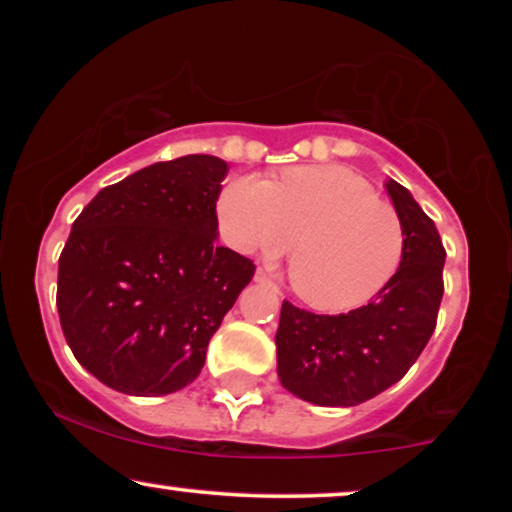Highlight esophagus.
I'll return each mask as SVG.
<instances>
[{"label":"esophagus","mask_w":512,"mask_h":512,"mask_svg":"<svg viewBox=\"0 0 512 512\" xmlns=\"http://www.w3.org/2000/svg\"><path fill=\"white\" fill-rule=\"evenodd\" d=\"M256 282L272 284V277H270V272H268V270H263V268H258V270H256Z\"/></svg>","instance_id":"obj_1"}]
</instances>
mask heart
Returning <instances> with one entry per match:
<instances>
[{"instance_id": "b5f03b06", "label": "heart", "mask_w": 512, "mask_h": 512, "mask_svg": "<svg viewBox=\"0 0 512 512\" xmlns=\"http://www.w3.org/2000/svg\"><path fill=\"white\" fill-rule=\"evenodd\" d=\"M223 233L247 254L289 256L293 289L324 312L375 300L401 270L405 230L396 209L338 165L291 167L277 184L244 174L223 188Z\"/></svg>"}]
</instances>
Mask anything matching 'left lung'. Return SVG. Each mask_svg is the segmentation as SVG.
Instances as JSON below:
<instances>
[{
  "label": "left lung",
  "mask_w": 512,
  "mask_h": 512,
  "mask_svg": "<svg viewBox=\"0 0 512 512\" xmlns=\"http://www.w3.org/2000/svg\"><path fill=\"white\" fill-rule=\"evenodd\" d=\"M405 230L401 270L373 303L347 314H314L282 303L277 373L284 389L326 408H349L382 394L424 352L443 300L445 247L436 223L408 188L387 181Z\"/></svg>",
  "instance_id": "left-lung-1"
}]
</instances>
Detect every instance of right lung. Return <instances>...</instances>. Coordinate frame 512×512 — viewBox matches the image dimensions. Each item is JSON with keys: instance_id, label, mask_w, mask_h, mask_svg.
Masks as SVG:
<instances>
[{"instance_id": "obj_1", "label": "right lung", "mask_w": 512, "mask_h": 512, "mask_svg": "<svg viewBox=\"0 0 512 512\" xmlns=\"http://www.w3.org/2000/svg\"><path fill=\"white\" fill-rule=\"evenodd\" d=\"M228 165L184 156L102 188L58 265V314L76 361L130 396L184 389L256 265L216 244Z\"/></svg>"}]
</instances>
